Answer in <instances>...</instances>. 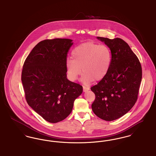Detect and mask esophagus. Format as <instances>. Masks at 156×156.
Wrapping results in <instances>:
<instances>
[{
  "instance_id": "esophagus-1",
  "label": "esophagus",
  "mask_w": 156,
  "mask_h": 156,
  "mask_svg": "<svg viewBox=\"0 0 156 156\" xmlns=\"http://www.w3.org/2000/svg\"><path fill=\"white\" fill-rule=\"evenodd\" d=\"M89 88L88 87H85V86H83V92H87V90H89Z\"/></svg>"
}]
</instances>
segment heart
<instances>
[{"mask_svg": "<svg viewBox=\"0 0 156 156\" xmlns=\"http://www.w3.org/2000/svg\"><path fill=\"white\" fill-rule=\"evenodd\" d=\"M71 57L72 59H67L66 68L68 76L73 81L77 80L81 71L84 82L100 81L107 74L111 63V52L109 47L91 42L75 47Z\"/></svg>", "mask_w": 156, "mask_h": 156, "instance_id": "heart-1", "label": "heart"}]
</instances>
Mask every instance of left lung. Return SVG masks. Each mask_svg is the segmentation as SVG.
Segmentation results:
<instances>
[{
  "label": "left lung",
  "instance_id": "obj_1",
  "mask_svg": "<svg viewBox=\"0 0 156 156\" xmlns=\"http://www.w3.org/2000/svg\"><path fill=\"white\" fill-rule=\"evenodd\" d=\"M97 38L110 48L111 63L106 76L90 88L95 95L92 109L99 118L112 121L125 115L136 102L142 78L141 64L122 39Z\"/></svg>",
  "mask_w": 156,
  "mask_h": 156
}]
</instances>
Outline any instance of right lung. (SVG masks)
Wrapping results in <instances>:
<instances>
[{
  "instance_id": "obj_1",
  "label": "right lung",
  "mask_w": 156,
  "mask_h": 156,
  "mask_svg": "<svg viewBox=\"0 0 156 156\" xmlns=\"http://www.w3.org/2000/svg\"><path fill=\"white\" fill-rule=\"evenodd\" d=\"M73 44L68 38L38 43L24 61L22 81L26 101L46 121L55 123L71 113L82 92L78 83L67 78V54Z\"/></svg>"
}]
</instances>
